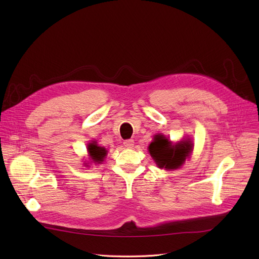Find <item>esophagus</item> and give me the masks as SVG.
Wrapping results in <instances>:
<instances>
[{
	"mask_svg": "<svg viewBox=\"0 0 259 259\" xmlns=\"http://www.w3.org/2000/svg\"><path fill=\"white\" fill-rule=\"evenodd\" d=\"M134 145V141L133 140H125L124 141V146L127 148H132Z\"/></svg>",
	"mask_w": 259,
	"mask_h": 259,
	"instance_id": "obj_1",
	"label": "esophagus"
}]
</instances>
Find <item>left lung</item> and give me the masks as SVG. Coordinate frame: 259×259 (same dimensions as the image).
I'll return each instance as SVG.
<instances>
[{
	"mask_svg": "<svg viewBox=\"0 0 259 259\" xmlns=\"http://www.w3.org/2000/svg\"><path fill=\"white\" fill-rule=\"evenodd\" d=\"M191 151L192 144L190 142L185 141L172 146L171 142L160 134L156 135L154 142L149 146V152L157 166L168 170L181 167Z\"/></svg>",
	"mask_w": 259,
	"mask_h": 259,
	"instance_id": "left-lung-1",
	"label": "left lung"
}]
</instances>
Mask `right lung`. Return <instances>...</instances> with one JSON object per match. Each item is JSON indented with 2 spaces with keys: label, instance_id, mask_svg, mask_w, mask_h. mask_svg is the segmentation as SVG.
<instances>
[{
  "label": "right lung",
  "instance_id": "right-lung-1",
  "mask_svg": "<svg viewBox=\"0 0 259 259\" xmlns=\"http://www.w3.org/2000/svg\"><path fill=\"white\" fill-rule=\"evenodd\" d=\"M88 152H89L91 158L93 159V161L98 162V164H100V162H102L104 160V157L107 154L106 149L103 147H99L97 144H95V142L90 143L88 145Z\"/></svg>",
  "mask_w": 259,
  "mask_h": 259
}]
</instances>
